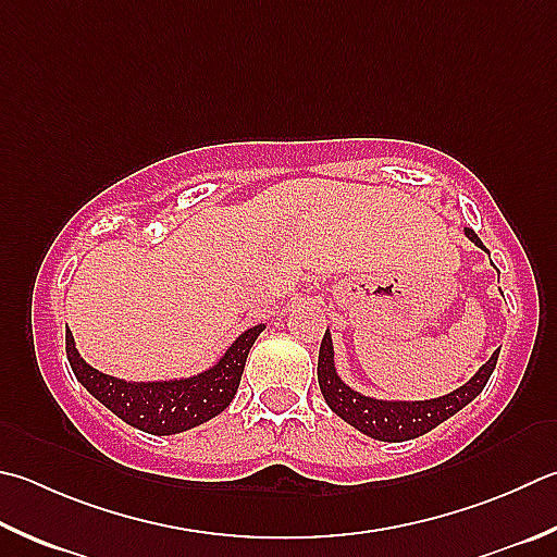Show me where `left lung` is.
I'll return each instance as SVG.
<instances>
[{
	"label": "left lung",
	"mask_w": 557,
	"mask_h": 557,
	"mask_svg": "<svg viewBox=\"0 0 557 557\" xmlns=\"http://www.w3.org/2000/svg\"><path fill=\"white\" fill-rule=\"evenodd\" d=\"M465 234L472 240L474 246H482L472 228H465ZM499 350L484 362L478 375H474L468 384H462L460 389H455L441 399H429V401H382V399H370L362 397V394L352 392L348 384H343L336 375V368H333V346L329 331L323 333L321 348H319V387L323 399H326L329 407L338 413L343 421H348L350 426L358 431L368 433L370 438L377 441H409L419 438L431 429H436L438 423L450 419L453 413H458L465 404H470L478 394L484 389L490 375L497 368Z\"/></svg>",
	"instance_id": "8db88e82"
}]
</instances>
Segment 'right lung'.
<instances>
[{"label": "right lung", "instance_id": "1", "mask_svg": "<svg viewBox=\"0 0 557 557\" xmlns=\"http://www.w3.org/2000/svg\"><path fill=\"white\" fill-rule=\"evenodd\" d=\"M262 329L265 326H252L240 333L234 346L211 370L197 377L173 382H124L102 375L79 358L70 331H65V350L75 377L107 409L140 431L170 436V433L195 429L228 407L244 375L248 350Z\"/></svg>", "mask_w": 557, "mask_h": 557}]
</instances>
